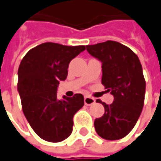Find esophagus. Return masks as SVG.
<instances>
[{
	"mask_svg": "<svg viewBox=\"0 0 161 161\" xmlns=\"http://www.w3.org/2000/svg\"><path fill=\"white\" fill-rule=\"evenodd\" d=\"M95 103V99L93 98H92V97H90V96H87V95H85V104L86 106H91V105H92V104Z\"/></svg>",
	"mask_w": 161,
	"mask_h": 161,
	"instance_id": "esophagus-1",
	"label": "esophagus"
}]
</instances>
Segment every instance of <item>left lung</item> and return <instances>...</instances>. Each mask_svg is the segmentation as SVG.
<instances>
[{"instance_id": "left-lung-1", "label": "left lung", "mask_w": 161, "mask_h": 161, "mask_svg": "<svg viewBox=\"0 0 161 161\" xmlns=\"http://www.w3.org/2000/svg\"><path fill=\"white\" fill-rule=\"evenodd\" d=\"M86 50L102 63L101 83L114 96L110 105L96 100L105 113L95 119V130L104 139H121L132 130L144 107L145 81L140 61L130 48L112 40L86 46Z\"/></svg>"}]
</instances>
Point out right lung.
I'll return each instance as SVG.
<instances>
[{"mask_svg": "<svg viewBox=\"0 0 161 161\" xmlns=\"http://www.w3.org/2000/svg\"><path fill=\"white\" fill-rule=\"evenodd\" d=\"M85 50V46L47 42L31 49L21 61L17 91L23 112L35 133L44 140L57 143L71 134L73 117L85 105L84 96H63L60 100L57 88L60 81L67 78L70 61Z\"/></svg>", "mask_w": 161, "mask_h": 161, "instance_id": "right-lung-1", "label": "right lung"}]
</instances>
